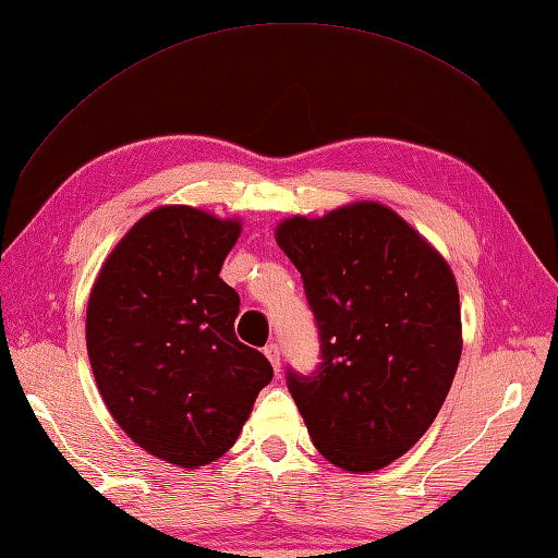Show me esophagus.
<instances>
[{
    "instance_id": "1",
    "label": "esophagus",
    "mask_w": 558,
    "mask_h": 558,
    "mask_svg": "<svg viewBox=\"0 0 558 558\" xmlns=\"http://www.w3.org/2000/svg\"><path fill=\"white\" fill-rule=\"evenodd\" d=\"M264 354L268 357V362L272 364V369H276V374L280 372V348L276 345V342H268V345L264 348Z\"/></svg>"
}]
</instances>
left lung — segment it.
<instances>
[{"mask_svg":"<svg viewBox=\"0 0 558 558\" xmlns=\"http://www.w3.org/2000/svg\"><path fill=\"white\" fill-rule=\"evenodd\" d=\"M322 336L316 376L288 374L314 446L348 472L405 456L436 420L462 352L448 260L378 201L278 222Z\"/></svg>","mask_w":558,"mask_h":558,"instance_id":"8db88e82","label":"left lung"}]
</instances>
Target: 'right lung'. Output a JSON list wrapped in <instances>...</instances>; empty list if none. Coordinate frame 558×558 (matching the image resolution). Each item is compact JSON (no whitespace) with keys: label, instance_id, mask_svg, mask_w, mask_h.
<instances>
[{"label":"right lung","instance_id":"obj_1","mask_svg":"<svg viewBox=\"0 0 558 558\" xmlns=\"http://www.w3.org/2000/svg\"><path fill=\"white\" fill-rule=\"evenodd\" d=\"M240 218L158 206L105 258L86 310V348L122 432L177 468L234 446L272 366L234 336L240 294L220 278Z\"/></svg>","mask_w":558,"mask_h":558}]
</instances>
